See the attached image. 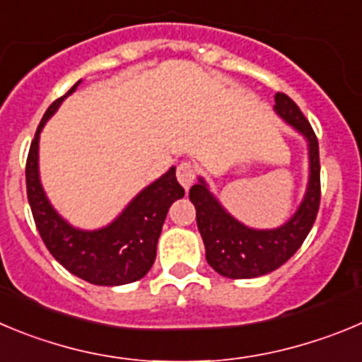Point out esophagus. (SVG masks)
<instances>
[{"label":"esophagus","instance_id":"esophagus-1","mask_svg":"<svg viewBox=\"0 0 362 362\" xmlns=\"http://www.w3.org/2000/svg\"><path fill=\"white\" fill-rule=\"evenodd\" d=\"M195 174H197V170H195L194 165L190 163V161H183V163L179 165L177 167V181L179 185L185 188V190H188V188L194 185L195 181Z\"/></svg>","mask_w":362,"mask_h":362}]
</instances>
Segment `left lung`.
<instances>
[{
    "label": "left lung",
    "mask_w": 362,
    "mask_h": 362,
    "mask_svg": "<svg viewBox=\"0 0 362 362\" xmlns=\"http://www.w3.org/2000/svg\"><path fill=\"white\" fill-rule=\"evenodd\" d=\"M274 102V111L301 132L309 144V187L296 214L276 230H253L221 206L203 179L190 188L188 195L195 206V218L206 247L208 264L218 274L235 280L262 276L284 265L300 250L320 210V145L316 132L285 93H276Z\"/></svg>",
    "instance_id": "obj_1"
}]
</instances>
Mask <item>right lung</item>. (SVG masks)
<instances>
[{
    "label": "right lung",
    "instance_id": "add662e5",
    "mask_svg": "<svg viewBox=\"0 0 362 362\" xmlns=\"http://www.w3.org/2000/svg\"><path fill=\"white\" fill-rule=\"evenodd\" d=\"M78 82L64 97L53 102L42 116L26 158V194L39 235L59 264L89 284L125 285L140 280L151 271L168 208L183 197L185 190L172 167L136 195L120 217L95 231L69 226L53 210L39 181V132L61 102L77 89Z\"/></svg>",
    "mask_w": 362,
    "mask_h": 362
}]
</instances>
